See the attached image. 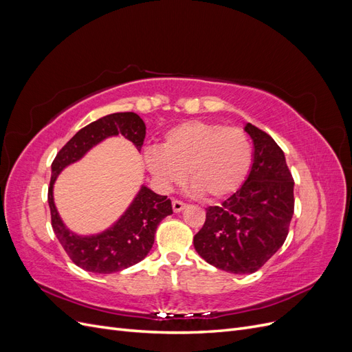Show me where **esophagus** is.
Here are the masks:
<instances>
[{"label": "esophagus", "mask_w": 352, "mask_h": 352, "mask_svg": "<svg viewBox=\"0 0 352 352\" xmlns=\"http://www.w3.org/2000/svg\"><path fill=\"white\" fill-rule=\"evenodd\" d=\"M172 206H173V211H175V212H180L182 210H185V207H186L185 202L179 201V199H173V201H172Z\"/></svg>", "instance_id": "obj_1"}]
</instances>
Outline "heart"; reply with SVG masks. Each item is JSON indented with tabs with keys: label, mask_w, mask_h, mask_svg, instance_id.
Listing matches in <instances>:
<instances>
[{
	"label": "heart",
	"mask_w": 352,
	"mask_h": 352,
	"mask_svg": "<svg viewBox=\"0 0 352 352\" xmlns=\"http://www.w3.org/2000/svg\"><path fill=\"white\" fill-rule=\"evenodd\" d=\"M144 162L163 189L186 179L195 194L220 199L236 192L252 162V146L241 127L192 120L164 133L162 148L148 146Z\"/></svg>",
	"instance_id": "heart-1"
}]
</instances>
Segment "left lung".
<instances>
[{
    "label": "left lung",
    "mask_w": 352,
    "mask_h": 352,
    "mask_svg": "<svg viewBox=\"0 0 352 352\" xmlns=\"http://www.w3.org/2000/svg\"><path fill=\"white\" fill-rule=\"evenodd\" d=\"M243 131L254 145L243 185L221 206L207 208L194 236L208 264L233 274L257 272L283 245L294 214V179L273 138L251 123Z\"/></svg>",
    "instance_id": "obj_1"
}]
</instances>
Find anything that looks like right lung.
Returning a JSON list of instances; mask_svg holds the SVG:
<instances>
[{
	"label": "right lung",
	"mask_w": 352,
	"mask_h": 352,
	"mask_svg": "<svg viewBox=\"0 0 352 352\" xmlns=\"http://www.w3.org/2000/svg\"><path fill=\"white\" fill-rule=\"evenodd\" d=\"M145 129L144 120L136 113L104 116L74 135L51 164L48 204L52 229L72 261L83 270L110 274L144 260L153 248L160 221L173 214L172 201L142 185L129 207L110 228L94 235H78L65 225L58 214L54 202L56 180L67 166L79 162L107 138L124 136L141 151Z\"/></svg>",
	"instance_id": "1"
}]
</instances>
